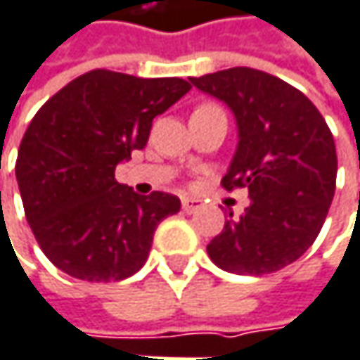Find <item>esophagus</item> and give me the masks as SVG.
Segmentation results:
<instances>
[{
	"label": "esophagus",
	"instance_id": "34e87169",
	"mask_svg": "<svg viewBox=\"0 0 360 360\" xmlns=\"http://www.w3.org/2000/svg\"><path fill=\"white\" fill-rule=\"evenodd\" d=\"M182 209L186 213H196L200 209V200H196V198H182Z\"/></svg>",
	"mask_w": 360,
	"mask_h": 360
}]
</instances>
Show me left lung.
I'll list each match as a JSON object with an SVG mask.
<instances>
[{
	"label": "left lung",
	"mask_w": 360,
	"mask_h": 360,
	"mask_svg": "<svg viewBox=\"0 0 360 360\" xmlns=\"http://www.w3.org/2000/svg\"><path fill=\"white\" fill-rule=\"evenodd\" d=\"M191 82L236 115L240 143L221 184L250 194L244 215L225 221L207 245L209 258L233 274L289 266L316 242L336 191V147L323 116L303 91L252 67Z\"/></svg>",
	"instance_id": "8db88e82"
}]
</instances>
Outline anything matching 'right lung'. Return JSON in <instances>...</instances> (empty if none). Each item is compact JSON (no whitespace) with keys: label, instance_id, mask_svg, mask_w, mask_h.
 Masks as SVG:
<instances>
[{"label":"right lung","instance_id":"add662e5","mask_svg":"<svg viewBox=\"0 0 360 360\" xmlns=\"http://www.w3.org/2000/svg\"><path fill=\"white\" fill-rule=\"evenodd\" d=\"M193 86L94 69L49 98L18 149L15 178L44 256L73 278L122 281L141 269L155 227L180 198L118 184L115 169L149 139L151 120Z\"/></svg>","mask_w":360,"mask_h":360}]
</instances>
